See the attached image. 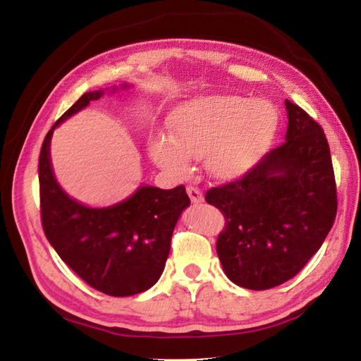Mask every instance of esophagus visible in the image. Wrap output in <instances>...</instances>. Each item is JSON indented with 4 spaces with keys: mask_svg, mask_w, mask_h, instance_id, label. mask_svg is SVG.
Returning a JSON list of instances; mask_svg holds the SVG:
<instances>
[{
    "mask_svg": "<svg viewBox=\"0 0 361 361\" xmlns=\"http://www.w3.org/2000/svg\"><path fill=\"white\" fill-rule=\"evenodd\" d=\"M186 191H188V195H189V199H191L192 204H200L204 200V194H202V191H200L199 188L188 186Z\"/></svg>",
    "mask_w": 361,
    "mask_h": 361,
    "instance_id": "1",
    "label": "esophagus"
}]
</instances>
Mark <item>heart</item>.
<instances>
[{
  "label": "heart",
  "mask_w": 361,
  "mask_h": 361,
  "mask_svg": "<svg viewBox=\"0 0 361 361\" xmlns=\"http://www.w3.org/2000/svg\"><path fill=\"white\" fill-rule=\"evenodd\" d=\"M172 140L157 138L151 156L162 169L185 173L188 157L207 159L219 178L240 175L256 162L276 137L277 109L266 102L237 95L200 97L170 114Z\"/></svg>",
  "instance_id": "b5f03b06"
}]
</instances>
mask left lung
<instances>
[{"label": "left lung", "instance_id": "8db88e82", "mask_svg": "<svg viewBox=\"0 0 361 361\" xmlns=\"http://www.w3.org/2000/svg\"><path fill=\"white\" fill-rule=\"evenodd\" d=\"M285 143L205 200L226 224L216 253L231 282L248 290L285 283L319 252L338 212L334 170L322 126L285 100Z\"/></svg>", "mask_w": 361, "mask_h": 361}]
</instances>
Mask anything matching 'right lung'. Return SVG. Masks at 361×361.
Here are the masks:
<instances>
[{
    "instance_id": "1",
    "label": "right lung",
    "mask_w": 361,
    "mask_h": 361,
    "mask_svg": "<svg viewBox=\"0 0 361 361\" xmlns=\"http://www.w3.org/2000/svg\"><path fill=\"white\" fill-rule=\"evenodd\" d=\"M103 90L87 92L62 114L68 119ZM39 152V209L42 231L66 266L108 296H132L154 285L166 266L180 213L189 205L183 185L173 189L142 186L124 202L90 209L63 192L54 178L49 143Z\"/></svg>"
}]
</instances>
